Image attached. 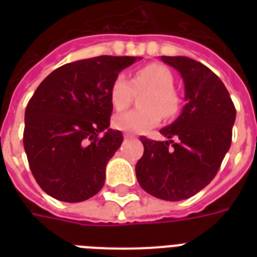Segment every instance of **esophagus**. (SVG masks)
I'll use <instances>...</instances> for the list:
<instances>
[{
    "mask_svg": "<svg viewBox=\"0 0 257 257\" xmlns=\"http://www.w3.org/2000/svg\"><path fill=\"white\" fill-rule=\"evenodd\" d=\"M124 137H125V139H133L135 136H133V135H131V133H125Z\"/></svg>",
    "mask_w": 257,
    "mask_h": 257,
    "instance_id": "esophagus-1",
    "label": "esophagus"
}]
</instances>
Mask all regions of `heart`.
<instances>
[{"instance_id":"1","label":"heart","mask_w":257,"mask_h":257,"mask_svg":"<svg viewBox=\"0 0 257 257\" xmlns=\"http://www.w3.org/2000/svg\"><path fill=\"white\" fill-rule=\"evenodd\" d=\"M148 89L140 98L141 109L118 114L113 126L128 133H144L160 124L163 116L172 118L180 109V97L173 89V76L165 66L151 64L136 70L132 80L118 74L113 80L109 97L113 108L121 112L132 104L133 92Z\"/></svg>"}]
</instances>
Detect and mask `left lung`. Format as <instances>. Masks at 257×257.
Returning <instances> with one entry per match:
<instances>
[{
	"instance_id": "obj_1",
	"label": "left lung",
	"mask_w": 257,
	"mask_h": 257,
	"mask_svg": "<svg viewBox=\"0 0 257 257\" xmlns=\"http://www.w3.org/2000/svg\"><path fill=\"white\" fill-rule=\"evenodd\" d=\"M161 60L181 74L185 105L177 120L160 129L168 141L140 137L144 155L137 161L136 176L149 195L180 201L216 176L231 147L236 109L223 81L201 62L183 56Z\"/></svg>"
}]
</instances>
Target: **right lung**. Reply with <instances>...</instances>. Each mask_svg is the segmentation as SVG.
Segmentation results:
<instances>
[{
    "mask_svg": "<svg viewBox=\"0 0 257 257\" xmlns=\"http://www.w3.org/2000/svg\"><path fill=\"white\" fill-rule=\"evenodd\" d=\"M141 57L70 62L38 85L25 110L24 148L42 191L65 203L100 192L105 168L124 140L113 131L109 89L121 70Z\"/></svg>",
    "mask_w": 257,
    "mask_h": 257,
    "instance_id": "obj_1",
    "label": "right lung"
}]
</instances>
